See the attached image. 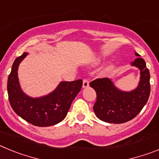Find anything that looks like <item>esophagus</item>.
<instances>
[{"instance_id":"34e87169","label":"esophagus","mask_w":159,"mask_h":159,"mask_svg":"<svg viewBox=\"0 0 159 159\" xmlns=\"http://www.w3.org/2000/svg\"><path fill=\"white\" fill-rule=\"evenodd\" d=\"M89 86V81L88 79H84L83 81V88H88Z\"/></svg>"}]
</instances>
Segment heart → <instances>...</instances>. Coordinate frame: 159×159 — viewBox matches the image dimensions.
Listing matches in <instances>:
<instances>
[{"instance_id": "b5f03b06", "label": "heart", "mask_w": 159, "mask_h": 159, "mask_svg": "<svg viewBox=\"0 0 159 159\" xmlns=\"http://www.w3.org/2000/svg\"><path fill=\"white\" fill-rule=\"evenodd\" d=\"M110 68H111V67H108L107 68V70H109V69H110Z\"/></svg>"}]
</instances>
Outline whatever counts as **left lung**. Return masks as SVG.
<instances>
[{
	"instance_id": "8db88e82",
	"label": "left lung",
	"mask_w": 159,
	"mask_h": 159,
	"mask_svg": "<svg viewBox=\"0 0 159 159\" xmlns=\"http://www.w3.org/2000/svg\"><path fill=\"white\" fill-rule=\"evenodd\" d=\"M137 57L139 55L135 53ZM140 70V81L131 92L118 89L108 78L96 79L90 83L96 92V102L93 106L95 116L110 123H123L134 119L147 103L151 92L150 72L145 60L138 57L131 63Z\"/></svg>"
}]
</instances>
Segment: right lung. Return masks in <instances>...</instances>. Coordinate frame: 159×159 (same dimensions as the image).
I'll return each mask as SVG.
<instances>
[{
	"label": "right lung",
	"instance_id": "1",
	"mask_svg": "<svg viewBox=\"0 0 159 159\" xmlns=\"http://www.w3.org/2000/svg\"><path fill=\"white\" fill-rule=\"evenodd\" d=\"M24 52L12 64L8 75V95L9 102L16 115L37 127H49L64 120L71 102L80 92L82 80L60 82L50 94L39 98H32L22 92L17 76L18 67L26 56Z\"/></svg>",
	"mask_w": 159,
	"mask_h": 159
}]
</instances>
